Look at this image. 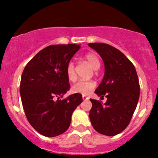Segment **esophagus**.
<instances>
[{
	"instance_id": "obj_1",
	"label": "esophagus",
	"mask_w": 158,
	"mask_h": 158,
	"mask_svg": "<svg viewBox=\"0 0 158 158\" xmlns=\"http://www.w3.org/2000/svg\"><path fill=\"white\" fill-rule=\"evenodd\" d=\"M82 99H83V100H87V99H88V97H87L86 96V95H82Z\"/></svg>"
}]
</instances>
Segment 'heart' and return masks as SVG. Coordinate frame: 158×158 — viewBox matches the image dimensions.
Returning a JSON list of instances; mask_svg holds the SVG:
<instances>
[{"mask_svg": "<svg viewBox=\"0 0 158 158\" xmlns=\"http://www.w3.org/2000/svg\"><path fill=\"white\" fill-rule=\"evenodd\" d=\"M85 59L93 69L96 70L100 67V61L98 56L93 52H89L85 56ZM66 76L69 81H74L76 79V73L75 70L74 63L70 61L66 66ZM95 82L92 80H80L72 86V92L74 93L88 95L95 88Z\"/></svg>", "mask_w": 158, "mask_h": 158, "instance_id": "obj_1", "label": "heart"}]
</instances>
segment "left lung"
I'll list each match as a JSON object with an SVG mask.
<instances>
[{
    "mask_svg": "<svg viewBox=\"0 0 158 158\" xmlns=\"http://www.w3.org/2000/svg\"><path fill=\"white\" fill-rule=\"evenodd\" d=\"M103 60L105 74L95 91L107 98L105 104L92 99L89 118L96 131L107 136L121 133L129 125L137 107L140 85L131 62L118 49L102 43L89 44Z\"/></svg>",
    "mask_w": 158,
    "mask_h": 158,
    "instance_id": "1",
    "label": "left lung"
}]
</instances>
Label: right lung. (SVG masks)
<instances>
[{"label":"right lung","instance_id":"1","mask_svg":"<svg viewBox=\"0 0 158 158\" xmlns=\"http://www.w3.org/2000/svg\"><path fill=\"white\" fill-rule=\"evenodd\" d=\"M80 45H51L40 51L26 65L20 80L22 105L28 122L42 135L55 137L70 125L72 114L82 102L76 93L63 99L69 90L66 66Z\"/></svg>","mask_w":158,"mask_h":158}]
</instances>
